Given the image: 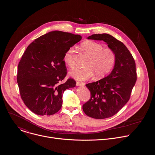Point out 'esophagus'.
I'll return each mask as SVG.
<instances>
[{
    "mask_svg": "<svg viewBox=\"0 0 155 155\" xmlns=\"http://www.w3.org/2000/svg\"><path fill=\"white\" fill-rule=\"evenodd\" d=\"M85 85V83H84V82H76V85L77 86H84V85Z\"/></svg>",
    "mask_w": 155,
    "mask_h": 155,
    "instance_id": "34e87169",
    "label": "esophagus"
}]
</instances>
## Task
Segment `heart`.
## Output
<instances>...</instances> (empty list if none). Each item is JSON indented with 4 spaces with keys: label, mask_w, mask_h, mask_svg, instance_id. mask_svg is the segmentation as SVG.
Instances as JSON below:
<instances>
[{
    "label": "heart",
    "mask_w": 155,
    "mask_h": 155,
    "mask_svg": "<svg viewBox=\"0 0 155 155\" xmlns=\"http://www.w3.org/2000/svg\"><path fill=\"white\" fill-rule=\"evenodd\" d=\"M82 50L89 57L86 67L76 68L69 75L79 81H85L94 74L96 78H101L107 75L114 66L116 54L110 48H105L103 45L92 41H87L81 45ZM64 63L69 68L75 66L74 50L69 48L64 55Z\"/></svg>",
    "instance_id": "b5f03b06"
}]
</instances>
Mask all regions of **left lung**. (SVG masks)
<instances>
[{
    "label": "left lung",
    "instance_id": "8db88e82",
    "mask_svg": "<svg viewBox=\"0 0 155 155\" xmlns=\"http://www.w3.org/2000/svg\"><path fill=\"white\" fill-rule=\"evenodd\" d=\"M88 39L103 41L116 54L114 66L110 74L86 87L91 98L82 109L94 119H106L116 114L128 101L137 81L135 63L126 46L109 34H95Z\"/></svg>",
    "mask_w": 155,
    "mask_h": 155
}]
</instances>
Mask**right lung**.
<instances>
[{
  "label": "right lung",
  "mask_w": 155,
  "mask_h": 155,
  "mask_svg": "<svg viewBox=\"0 0 155 155\" xmlns=\"http://www.w3.org/2000/svg\"><path fill=\"white\" fill-rule=\"evenodd\" d=\"M82 39L79 35L61 31H50L28 46L18 66L17 83L24 103L34 113L44 116L58 112L67 89L76 86L66 76L64 55Z\"/></svg>",
  "instance_id": "1"
}]
</instances>
